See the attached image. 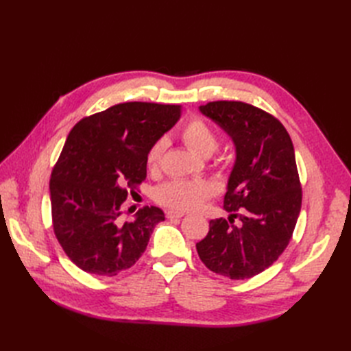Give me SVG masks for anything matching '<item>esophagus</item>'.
Segmentation results:
<instances>
[{
    "label": "esophagus",
    "mask_w": 351,
    "mask_h": 351,
    "mask_svg": "<svg viewBox=\"0 0 351 351\" xmlns=\"http://www.w3.org/2000/svg\"><path fill=\"white\" fill-rule=\"evenodd\" d=\"M183 215H184V212H182V210H174V209L167 210V218H182Z\"/></svg>",
    "instance_id": "esophagus-1"
}]
</instances>
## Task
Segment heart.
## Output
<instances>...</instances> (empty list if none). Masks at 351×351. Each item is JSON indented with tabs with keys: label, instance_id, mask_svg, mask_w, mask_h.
<instances>
[{
	"label": "heart",
	"instance_id": "1",
	"mask_svg": "<svg viewBox=\"0 0 351 351\" xmlns=\"http://www.w3.org/2000/svg\"><path fill=\"white\" fill-rule=\"evenodd\" d=\"M183 142L200 156H209L217 151L218 147V134L212 127L200 119H192L187 121L182 132H180ZM165 139L155 141L146 152V168L151 173L156 171L161 164V159L165 151ZM214 192L206 182L199 180H171L162 186H159L155 192L156 200L169 208L190 210L197 208L202 202L209 197Z\"/></svg>",
	"mask_w": 351,
	"mask_h": 351
}]
</instances>
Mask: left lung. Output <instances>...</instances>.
<instances>
[{
  "mask_svg": "<svg viewBox=\"0 0 351 351\" xmlns=\"http://www.w3.org/2000/svg\"><path fill=\"white\" fill-rule=\"evenodd\" d=\"M199 111L231 137L236 161L224 196L228 218L210 219L196 250L212 272L247 280L280 258L300 214L293 142L275 117L249 104L217 101Z\"/></svg>",
  "mask_w": 351,
  "mask_h": 351,
  "instance_id": "1",
  "label": "left lung"
}]
</instances>
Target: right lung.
Listing matches in <instances>:
<instances>
[{"label":"right lung","instance_id":"obj_1","mask_svg":"<svg viewBox=\"0 0 351 351\" xmlns=\"http://www.w3.org/2000/svg\"><path fill=\"white\" fill-rule=\"evenodd\" d=\"M180 105L124 102L73 127L52 169V227L82 271L114 277L137 262L162 209L146 206L120 221L127 195L146 178V152L180 120Z\"/></svg>","mask_w":351,"mask_h":351}]
</instances>
